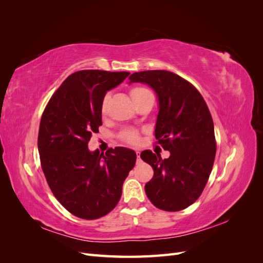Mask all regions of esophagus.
<instances>
[{"instance_id": "1", "label": "esophagus", "mask_w": 263, "mask_h": 263, "mask_svg": "<svg viewBox=\"0 0 263 263\" xmlns=\"http://www.w3.org/2000/svg\"><path fill=\"white\" fill-rule=\"evenodd\" d=\"M137 161H140V153H139V151H137Z\"/></svg>"}]
</instances>
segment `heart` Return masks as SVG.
<instances>
[{"instance_id":"b5f03b06","label":"heart","mask_w":263,"mask_h":263,"mask_svg":"<svg viewBox=\"0 0 263 263\" xmlns=\"http://www.w3.org/2000/svg\"><path fill=\"white\" fill-rule=\"evenodd\" d=\"M148 93H150V91L148 89H146V87H141V86L133 87V89L130 90V95H132L133 101H136V100L140 99L141 97H144V95H146ZM107 100H108V97L106 95V97L104 98V100H103L102 105H101V112H102V114H104L105 110H106ZM122 137L127 142H130V144H137L138 140H139L138 133L135 132V130H126V132H124L123 135H122Z\"/></svg>"}]
</instances>
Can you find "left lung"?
Instances as JSON below:
<instances>
[{"mask_svg": "<svg viewBox=\"0 0 263 263\" xmlns=\"http://www.w3.org/2000/svg\"><path fill=\"white\" fill-rule=\"evenodd\" d=\"M132 83L147 84L157 94L155 136L170 151L164 160L150 150L140 154L154 169L146 194L158 209L184 210L202 194L214 164L216 142L210 109L192 84L170 71L135 72L129 77Z\"/></svg>", "mask_w": 263, "mask_h": 263, "instance_id": "8db88e82", "label": "left lung"}]
</instances>
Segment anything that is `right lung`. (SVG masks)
I'll return each mask as SVG.
<instances>
[{"mask_svg":"<svg viewBox=\"0 0 263 263\" xmlns=\"http://www.w3.org/2000/svg\"><path fill=\"white\" fill-rule=\"evenodd\" d=\"M128 76L78 71L62 82L42 116L38 151L46 180L59 203L79 218L97 219L112 211L136 163V153L128 148L109 149L105 155L87 148L102 125L105 94Z\"/></svg>","mask_w":263,"mask_h":263,"instance_id":"add662e5","label":"right lung"}]
</instances>
